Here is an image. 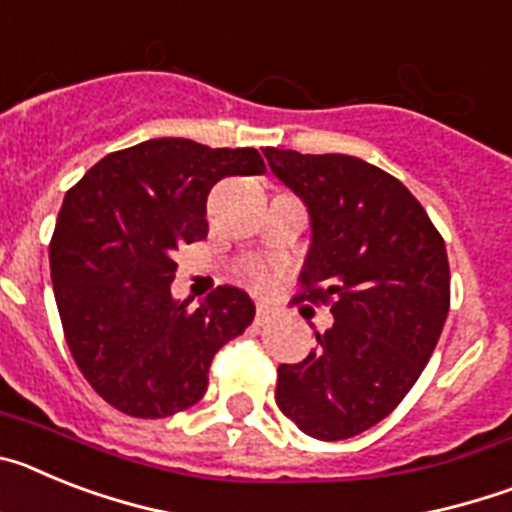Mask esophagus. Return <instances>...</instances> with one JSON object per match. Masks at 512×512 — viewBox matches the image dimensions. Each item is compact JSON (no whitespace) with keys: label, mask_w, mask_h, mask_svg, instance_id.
<instances>
[{"label":"esophagus","mask_w":512,"mask_h":512,"mask_svg":"<svg viewBox=\"0 0 512 512\" xmlns=\"http://www.w3.org/2000/svg\"><path fill=\"white\" fill-rule=\"evenodd\" d=\"M271 318H274V312H271L269 307L259 305V307H256V318H253V323H256L261 328V325H269Z\"/></svg>","instance_id":"obj_1"}]
</instances>
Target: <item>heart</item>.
<instances>
[{
    "label": "heart",
    "instance_id": "heart-1",
    "mask_svg": "<svg viewBox=\"0 0 512 512\" xmlns=\"http://www.w3.org/2000/svg\"><path fill=\"white\" fill-rule=\"evenodd\" d=\"M246 279L256 289H266L271 284V279H274V274H271V266L264 264V261H251L246 266Z\"/></svg>",
    "mask_w": 512,
    "mask_h": 512
}]
</instances>
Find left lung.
<instances>
[{"instance_id": "8db88e82", "label": "left lung", "mask_w": 512, "mask_h": 512, "mask_svg": "<svg viewBox=\"0 0 512 512\" xmlns=\"http://www.w3.org/2000/svg\"><path fill=\"white\" fill-rule=\"evenodd\" d=\"M307 205L312 246L297 302L328 305L320 346L277 369V405L302 433L343 441L402 402L431 359L451 305L446 243L408 187L343 153L266 148Z\"/></svg>"}]
</instances>
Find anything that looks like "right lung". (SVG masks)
I'll return each instance as SVG.
<instances>
[{"mask_svg":"<svg viewBox=\"0 0 512 512\" xmlns=\"http://www.w3.org/2000/svg\"><path fill=\"white\" fill-rule=\"evenodd\" d=\"M256 148L156 138L115 151L66 192L51 238L63 336L92 390L130 418H166L207 392L215 354L253 323L241 289L197 310L171 297L176 251L207 238V194L264 174Z\"/></svg>","mask_w":512,"mask_h":512,"instance_id":"1","label":"right lung"}]
</instances>
